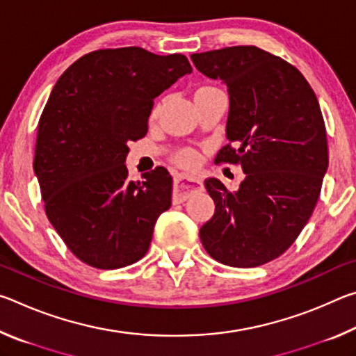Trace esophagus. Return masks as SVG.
Masks as SVG:
<instances>
[{"instance_id": "34e87169", "label": "esophagus", "mask_w": 356, "mask_h": 356, "mask_svg": "<svg viewBox=\"0 0 356 356\" xmlns=\"http://www.w3.org/2000/svg\"><path fill=\"white\" fill-rule=\"evenodd\" d=\"M202 182L200 179H193L186 176L174 177V202H184L190 197L193 191L201 190Z\"/></svg>"}]
</instances>
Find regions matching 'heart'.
<instances>
[{
    "label": "heart",
    "mask_w": 356,
    "mask_h": 356,
    "mask_svg": "<svg viewBox=\"0 0 356 356\" xmlns=\"http://www.w3.org/2000/svg\"><path fill=\"white\" fill-rule=\"evenodd\" d=\"M201 89H206V88H201ZM197 91H200V89H197ZM159 111H160V106L156 105L152 110L150 118L155 119ZM174 161H176L179 166H184V168H188V170H191V168H196L197 163H200V154L193 149H184L174 155Z\"/></svg>",
    "instance_id": "heart-1"
}]
</instances>
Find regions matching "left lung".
Segmentation results:
<instances>
[{
  "label": "left lung",
  "instance_id": "obj_1",
  "mask_svg": "<svg viewBox=\"0 0 356 356\" xmlns=\"http://www.w3.org/2000/svg\"><path fill=\"white\" fill-rule=\"evenodd\" d=\"M195 67L227 86V146L215 163L242 166L237 191L218 179L206 182L215 213L201 227L204 248L215 261L238 268L280 257L311 218L328 144L314 91L301 72L254 45L191 55Z\"/></svg>",
  "mask_w": 356,
  "mask_h": 356
}]
</instances>
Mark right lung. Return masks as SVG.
<instances>
[{
    "instance_id": "add662e5",
    "label": "right lung",
    "mask_w": 356,
    "mask_h": 356,
    "mask_svg": "<svg viewBox=\"0 0 356 356\" xmlns=\"http://www.w3.org/2000/svg\"><path fill=\"white\" fill-rule=\"evenodd\" d=\"M184 55L106 48L59 76L38 125L34 172L48 220L67 248L94 268L146 254L159 216L171 207L172 177L156 166L129 180L130 141L147 134L154 99L191 74Z\"/></svg>"
}]
</instances>
